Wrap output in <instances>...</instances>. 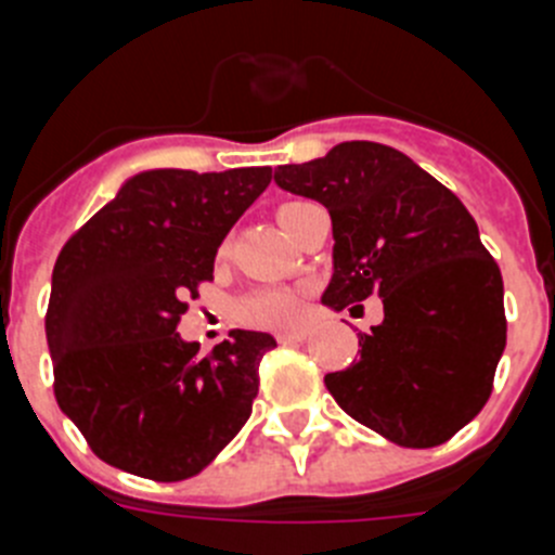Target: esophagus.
Here are the masks:
<instances>
[{"label":"esophagus","instance_id":"1","mask_svg":"<svg viewBox=\"0 0 555 555\" xmlns=\"http://www.w3.org/2000/svg\"><path fill=\"white\" fill-rule=\"evenodd\" d=\"M308 336H311V331H308V327H297V331L278 333V341H281V345H300V341H306Z\"/></svg>","mask_w":555,"mask_h":555}]
</instances>
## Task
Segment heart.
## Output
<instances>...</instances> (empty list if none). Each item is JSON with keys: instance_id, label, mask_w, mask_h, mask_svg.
Returning a JSON list of instances; mask_svg holds the SVG:
<instances>
[{"instance_id": "heart-1", "label": "heart", "mask_w": 555, "mask_h": 555, "mask_svg": "<svg viewBox=\"0 0 555 555\" xmlns=\"http://www.w3.org/2000/svg\"><path fill=\"white\" fill-rule=\"evenodd\" d=\"M297 205L302 203H286L278 210V219L281 224L286 222V217L292 214ZM244 320L253 322V325L263 327H281L294 322L300 317V294L292 292V288H263V292L253 294L249 300H244L242 306Z\"/></svg>"}]
</instances>
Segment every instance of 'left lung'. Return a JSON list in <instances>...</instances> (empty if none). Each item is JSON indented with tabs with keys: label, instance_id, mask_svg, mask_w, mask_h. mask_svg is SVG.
I'll list each match as a JSON object with an SVG mask.
<instances>
[{
	"label": "left lung",
	"instance_id": "left-lung-1",
	"mask_svg": "<svg viewBox=\"0 0 555 555\" xmlns=\"http://www.w3.org/2000/svg\"><path fill=\"white\" fill-rule=\"evenodd\" d=\"M274 183L331 214L322 302L341 311L384 300V322L358 333L361 358L325 375L333 400L400 448L448 442L487 405L506 350L503 278L469 210L409 155L375 141L278 166Z\"/></svg>",
	"mask_w": 555,
	"mask_h": 555
}]
</instances>
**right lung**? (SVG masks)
Wrapping results in <instances>:
<instances>
[{
    "mask_svg": "<svg viewBox=\"0 0 555 555\" xmlns=\"http://www.w3.org/2000/svg\"><path fill=\"white\" fill-rule=\"evenodd\" d=\"M269 180V166L139 171L63 244L47 308L55 397L111 467L191 478L249 420L274 338L230 331L199 358L178 322Z\"/></svg>",
    "mask_w": 555,
    "mask_h": 555,
    "instance_id": "add662e5",
    "label": "right lung"
}]
</instances>
